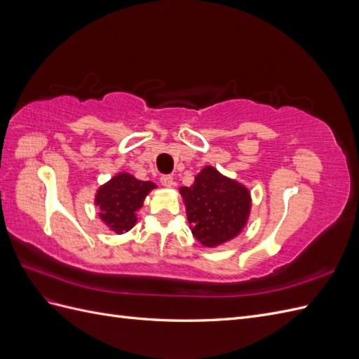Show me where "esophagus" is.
Wrapping results in <instances>:
<instances>
[{
    "label": "esophagus",
    "instance_id": "obj_1",
    "mask_svg": "<svg viewBox=\"0 0 359 359\" xmlns=\"http://www.w3.org/2000/svg\"><path fill=\"white\" fill-rule=\"evenodd\" d=\"M160 182H161L165 187H172V186H173V177H172V175H163V177L160 178Z\"/></svg>",
    "mask_w": 359,
    "mask_h": 359
}]
</instances>
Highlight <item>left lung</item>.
<instances>
[{
  "mask_svg": "<svg viewBox=\"0 0 359 359\" xmlns=\"http://www.w3.org/2000/svg\"><path fill=\"white\" fill-rule=\"evenodd\" d=\"M180 191L191 233L206 247L231 241L247 223L252 208L248 190L212 166L203 168L193 186L181 187Z\"/></svg>",
  "mask_w": 359,
  "mask_h": 359,
  "instance_id": "1",
  "label": "left lung"
}]
</instances>
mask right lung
Returning a JSON list of instances; mask_svg holds the SVG:
<instances>
[{
	"mask_svg": "<svg viewBox=\"0 0 359 359\" xmlns=\"http://www.w3.org/2000/svg\"><path fill=\"white\" fill-rule=\"evenodd\" d=\"M153 189H156L154 182L136 180L126 172L118 173L95 194L102 222L116 233L130 231L136 223V211Z\"/></svg>",
	"mask_w": 359,
	"mask_h": 359,
	"instance_id": "1",
	"label": "right lung"
}]
</instances>
